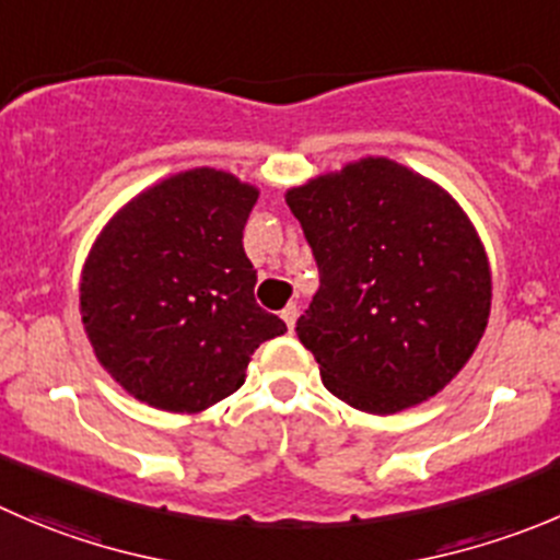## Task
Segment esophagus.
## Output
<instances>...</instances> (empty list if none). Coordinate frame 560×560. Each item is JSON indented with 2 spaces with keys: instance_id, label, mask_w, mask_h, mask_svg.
Masks as SVG:
<instances>
[{
  "instance_id": "obj_1",
  "label": "esophagus",
  "mask_w": 560,
  "mask_h": 560,
  "mask_svg": "<svg viewBox=\"0 0 560 560\" xmlns=\"http://www.w3.org/2000/svg\"><path fill=\"white\" fill-rule=\"evenodd\" d=\"M281 319L287 323V328H295V319H298V306L295 303H287L284 308H281Z\"/></svg>"
}]
</instances>
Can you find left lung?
Returning a JSON list of instances; mask_svg holds the SVG:
<instances>
[{
    "instance_id": "left-lung-1",
    "label": "left lung",
    "mask_w": 560,
    "mask_h": 560,
    "mask_svg": "<svg viewBox=\"0 0 560 560\" xmlns=\"http://www.w3.org/2000/svg\"><path fill=\"white\" fill-rule=\"evenodd\" d=\"M319 270L295 330L325 388L363 412L435 396L487 328L490 265L468 215L435 183L363 159L287 191Z\"/></svg>"
}]
</instances>
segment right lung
<instances>
[{
	"instance_id": "1",
	"label": "right lung",
	"mask_w": 560,
	"mask_h": 560,
	"mask_svg": "<svg viewBox=\"0 0 560 560\" xmlns=\"http://www.w3.org/2000/svg\"><path fill=\"white\" fill-rule=\"evenodd\" d=\"M257 188L191 170L125 205L86 257L81 319L97 361L136 399L199 412L235 394L252 352L287 334L254 301L243 230Z\"/></svg>"
}]
</instances>
